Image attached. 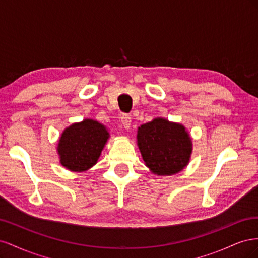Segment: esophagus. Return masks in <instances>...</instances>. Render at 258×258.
Returning <instances> with one entry per match:
<instances>
[{
    "label": "esophagus",
    "instance_id": "esophagus-1",
    "mask_svg": "<svg viewBox=\"0 0 258 258\" xmlns=\"http://www.w3.org/2000/svg\"><path fill=\"white\" fill-rule=\"evenodd\" d=\"M120 121L122 123V126L124 129H129L130 124H131V117L128 114H122L120 117Z\"/></svg>",
    "mask_w": 258,
    "mask_h": 258
}]
</instances>
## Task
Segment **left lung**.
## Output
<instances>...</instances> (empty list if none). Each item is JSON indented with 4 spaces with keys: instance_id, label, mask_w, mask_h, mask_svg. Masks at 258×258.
Returning a JSON list of instances; mask_svg holds the SVG:
<instances>
[{
    "instance_id": "1",
    "label": "left lung",
    "mask_w": 258,
    "mask_h": 258,
    "mask_svg": "<svg viewBox=\"0 0 258 258\" xmlns=\"http://www.w3.org/2000/svg\"><path fill=\"white\" fill-rule=\"evenodd\" d=\"M138 146L145 165L157 175H172L189 162L191 139L181 123L155 118L138 128Z\"/></svg>"
}]
</instances>
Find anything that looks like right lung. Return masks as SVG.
Masks as SVG:
<instances>
[{"label":"right lung","mask_w":258,"mask_h":258,"mask_svg":"<svg viewBox=\"0 0 258 258\" xmlns=\"http://www.w3.org/2000/svg\"><path fill=\"white\" fill-rule=\"evenodd\" d=\"M108 137L106 128L97 120L84 119L71 124L59 140L60 163L74 172L90 169L97 163Z\"/></svg>","instance_id":"add662e5"}]
</instances>
